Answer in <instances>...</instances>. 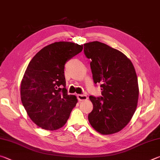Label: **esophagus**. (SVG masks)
Listing matches in <instances>:
<instances>
[{
	"label": "esophagus",
	"mask_w": 160,
	"mask_h": 160,
	"mask_svg": "<svg viewBox=\"0 0 160 160\" xmlns=\"http://www.w3.org/2000/svg\"><path fill=\"white\" fill-rule=\"evenodd\" d=\"M77 97L78 99L79 100V101H85V100H87L88 99V97L86 94H78Z\"/></svg>",
	"instance_id": "esophagus-1"
}]
</instances>
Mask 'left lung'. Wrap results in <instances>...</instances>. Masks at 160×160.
Returning <instances> with one entry per match:
<instances>
[{"mask_svg": "<svg viewBox=\"0 0 160 160\" xmlns=\"http://www.w3.org/2000/svg\"><path fill=\"white\" fill-rule=\"evenodd\" d=\"M84 53L91 59L94 84H100L102 96H90L93 109L91 126L103 135L122 130L131 121L138 100V84L132 62L121 51L99 42L84 44Z\"/></svg>", "mask_w": 160, "mask_h": 160, "instance_id": "left-lung-1", "label": "left lung"}]
</instances>
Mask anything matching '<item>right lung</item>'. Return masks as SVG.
<instances>
[{"mask_svg": "<svg viewBox=\"0 0 160 160\" xmlns=\"http://www.w3.org/2000/svg\"><path fill=\"white\" fill-rule=\"evenodd\" d=\"M82 48L75 43L55 42L29 62L21 82V100L29 118L42 128H61L76 105L77 97L68 94L64 67Z\"/></svg>", "mask_w": 160, "mask_h": 160, "instance_id": "1", "label": "right lung"}]
</instances>
